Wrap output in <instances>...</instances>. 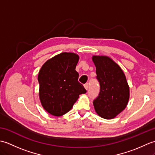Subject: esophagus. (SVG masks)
Segmentation results:
<instances>
[{"label": "esophagus", "mask_w": 155, "mask_h": 155, "mask_svg": "<svg viewBox=\"0 0 155 155\" xmlns=\"http://www.w3.org/2000/svg\"><path fill=\"white\" fill-rule=\"evenodd\" d=\"M84 88H86V90H88V83L84 84Z\"/></svg>", "instance_id": "obj_1"}]
</instances>
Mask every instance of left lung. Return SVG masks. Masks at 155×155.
Returning <instances> with one entry per match:
<instances>
[{
    "label": "left lung",
    "instance_id": "left-lung-1",
    "mask_svg": "<svg viewBox=\"0 0 155 155\" xmlns=\"http://www.w3.org/2000/svg\"><path fill=\"white\" fill-rule=\"evenodd\" d=\"M97 79L100 92L94 99L97 113L102 118L110 119L127 107L129 99V87L120 67L109 57L94 56Z\"/></svg>",
    "mask_w": 155,
    "mask_h": 155
}]
</instances>
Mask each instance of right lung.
I'll return each instance as SVG.
<instances>
[{
  "mask_svg": "<svg viewBox=\"0 0 155 155\" xmlns=\"http://www.w3.org/2000/svg\"><path fill=\"white\" fill-rule=\"evenodd\" d=\"M78 59L76 54L62 52L49 59L39 71V97L42 107L52 115L67 113L79 95L87 92L75 70Z\"/></svg>",
  "mask_w": 155,
  "mask_h": 155,
  "instance_id": "obj_1",
  "label": "right lung"
}]
</instances>
